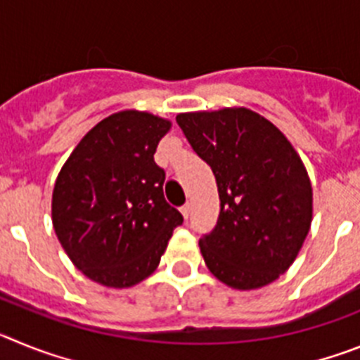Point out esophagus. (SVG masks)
Listing matches in <instances>:
<instances>
[{"label":"esophagus","mask_w":360,"mask_h":360,"mask_svg":"<svg viewBox=\"0 0 360 360\" xmlns=\"http://www.w3.org/2000/svg\"><path fill=\"white\" fill-rule=\"evenodd\" d=\"M180 212H182L184 218H189V212H191V205L189 203H186V205H182V209H180Z\"/></svg>","instance_id":"34e87169"}]
</instances>
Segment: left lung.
I'll list each match as a JSON object with an SVG mask.
<instances>
[{
    "instance_id": "left-lung-1",
    "label": "left lung",
    "mask_w": 360,
    "mask_h": 360,
    "mask_svg": "<svg viewBox=\"0 0 360 360\" xmlns=\"http://www.w3.org/2000/svg\"><path fill=\"white\" fill-rule=\"evenodd\" d=\"M189 144L211 165L219 216L200 240L211 274L256 290L285 274L311 225L314 198L303 160L269 119L249 108L178 113Z\"/></svg>"
}]
</instances>
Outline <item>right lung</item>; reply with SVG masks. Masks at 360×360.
I'll list each match as a JSON object with an SVG mask.
<instances>
[{"label":"right lung","mask_w":360,"mask_h":360,"mask_svg":"<svg viewBox=\"0 0 360 360\" xmlns=\"http://www.w3.org/2000/svg\"><path fill=\"white\" fill-rule=\"evenodd\" d=\"M171 120L124 110L95 124L57 174L52 224L86 278L129 288L157 270L182 214L164 198L155 151Z\"/></svg>","instance_id":"1"}]
</instances>
